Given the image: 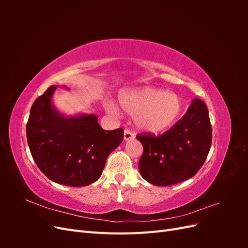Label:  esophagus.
I'll use <instances>...</instances> for the list:
<instances>
[{
    "mask_svg": "<svg viewBox=\"0 0 248 248\" xmlns=\"http://www.w3.org/2000/svg\"><path fill=\"white\" fill-rule=\"evenodd\" d=\"M134 138V136L132 134V132H130L129 130H125L124 131V140H130Z\"/></svg>",
    "mask_w": 248,
    "mask_h": 248,
    "instance_id": "obj_1",
    "label": "esophagus"
}]
</instances>
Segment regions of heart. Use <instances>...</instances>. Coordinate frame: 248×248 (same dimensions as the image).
Instances as JSON below:
<instances>
[{
  "instance_id": "obj_1",
  "label": "heart",
  "mask_w": 248,
  "mask_h": 248,
  "mask_svg": "<svg viewBox=\"0 0 248 248\" xmlns=\"http://www.w3.org/2000/svg\"><path fill=\"white\" fill-rule=\"evenodd\" d=\"M121 108L134 116L133 122L139 130L148 133H159L167 130L176 122L182 111V101L174 93L153 87H142L124 92L119 98ZM107 109L119 114L112 103Z\"/></svg>"
}]
</instances>
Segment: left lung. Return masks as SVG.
<instances>
[{
  "label": "left lung",
  "instance_id": "left-lung-1",
  "mask_svg": "<svg viewBox=\"0 0 248 248\" xmlns=\"http://www.w3.org/2000/svg\"><path fill=\"white\" fill-rule=\"evenodd\" d=\"M144 152L139 170L146 181L169 186L193 177L204 164L212 142V127L204 101L193 99L186 114L159 137L137 136Z\"/></svg>",
  "mask_w": 248,
  "mask_h": 248
}]
</instances>
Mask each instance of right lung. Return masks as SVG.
<instances>
[{
	"mask_svg": "<svg viewBox=\"0 0 248 248\" xmlns=\"http://www.w3.org/2000/svg\"><path fill=\"white\" fill-rule=\"evenodd\" d=\"M57 88L50 86L34 101L27 123L28 145L37 167L51 181L87 186L100 178L124 131L103 130L93 114L63 115L51 100Z\"/></svg>",
	"mask_w": 248,
	"mask_h": 248,
	"instance_id": "obj_1",
	"label": "right lung"
}]
</instances>
